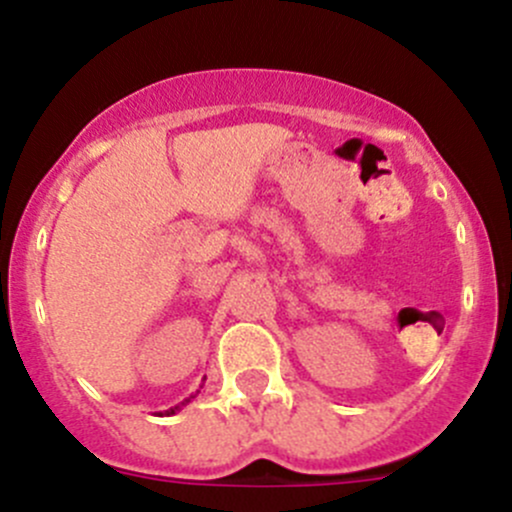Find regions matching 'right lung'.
<instances>
[{
	"label": "right lung",
	"mask_w": 512,
	"mask_h": 512,
	"mask_svg": "<svg viewBox=\"0 0 512 512\" xmlns=\"http://www.w3.org/2000/svg\"><path fill=\"white\" fill-rule=\"evenodd\" d=\"M203 380H206V378H203ZM201 387H203V385H201ZM198 392H201V390H196V395H198ZM196 395L186 397V400H184V402H179V405L169 407V410H166V412H159V417H161V414H166V417H169V414H176V412H179V410H181V407H186V405H188V402H191V400H193V397H196Z\"/></svg>",
	"instance_id": "right-lung-1"
}]
</instances>
